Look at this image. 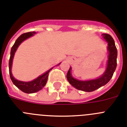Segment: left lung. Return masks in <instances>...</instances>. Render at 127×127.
<instances>
[{"mask_svg":"<svg viewBox=\"0 0 127 127\" xmlns=\"http://www.w3.org/2000/svg\"><path fill=\"white\" fill-rule=\"evenodd\" d=\"M102 36L107 42V49L109 51L107 64L105 71L98 79L90 80H79L74 79L72 77L71 73V68L70 67L67 73V79L70 84L77 90L86 92L93 91L108 83L113 75L117 66L116 59L118 51L112 36L108 34H103Z\"/></svg>","mask_w":127,"mask_h":127,"instance_id":"obj_1","label":"left lung"}]
</instances>
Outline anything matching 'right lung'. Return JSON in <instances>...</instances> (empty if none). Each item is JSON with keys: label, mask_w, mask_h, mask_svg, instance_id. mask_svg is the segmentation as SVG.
Masks as SVG:
<instances>
[{"label": "right lung", "mask_w": 127, "mask_h": 127, "mask_svg": "<svg viewBox=\"0 0 127 127\" xmlns=\"http://www.w3.org/2000/svg\"><path fill=\"white\" fill-rule=\"evenodd\" d=\"M34 34H36V32H26L20 35L19 37H18L17 39H16V41H15V43H14V45H13V46L11 48L10 58H9V75H10V78L11 79L12 82L18 89H20L21 91L25 93H34L37 92V91H39V90H41L45 86L46 83H47V79H48V73L53 68H52L51 69H50L47 72H45V73L39 76L36 79L32 80V81H30V82H23V81L16 80V79H15L13 77L11 73V66L12 63H13V57H14V55L15 54V52L17 50V48L18 47V46L24 40H25V39L29 38V37L32 36Z\"/></svg>", "instance_id": "obj_1"}]
</instances>
